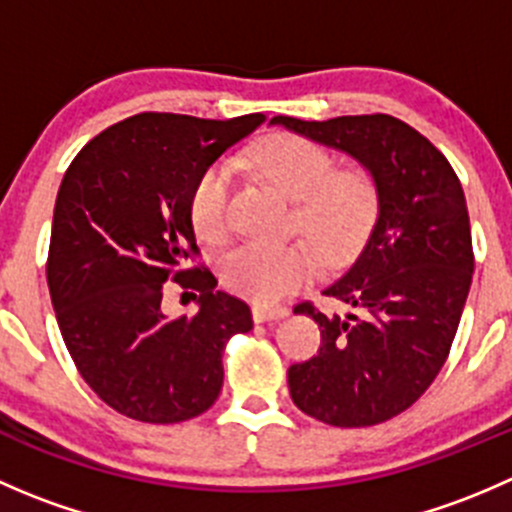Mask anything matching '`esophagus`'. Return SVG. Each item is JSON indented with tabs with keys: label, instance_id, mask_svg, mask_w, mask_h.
I'll use <instances>...</instances> for the list:
<instances>
[{
	"label": "esophagus",
	"instance_id": "obj_1",
	"mask_svg": "<svg viewBox=\"0 0 512 512\" xmlns=\"http://www.w3.org/2000/svg\"><path fill=\"white\" fill-rule=\"evenodd\" d=\"M289 309L287 307H267V304H255L252 307V317L255 322H272V319H282L287 317Z\"/></svg>",
	"mask_w": 512,
	"mask_h": 512
}]
</instances>
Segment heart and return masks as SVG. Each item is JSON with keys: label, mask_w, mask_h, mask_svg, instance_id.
Wrapping results in <instances>:
<instances>
[{"label": "heart", "mask_w": 512, "mask_h": 512, "mask_svg": "<svg viewBox=\"0 0 512 512\" xmlns=\"http://www.w3.org/2000/svg\"><path fill=\"white\" fill-rule=\"evenodd\" d=\"M252 165L294 200V227L309 237L329 262L354 255L379 215V185L361 165L337 168L334 156L304 136H270L250 153ZM230 168L213 163L190 193V220L208 242L230 232ZM319 270L307 242L267 245L242 242L220 260V280L230 292L260 304L280 302Z\"/></svg>", "instance_id": "1"}]
</instances>
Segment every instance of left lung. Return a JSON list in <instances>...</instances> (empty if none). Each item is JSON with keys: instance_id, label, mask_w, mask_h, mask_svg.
Listing matches in <instances>:
<instances>
[{"instance_id": "left-lung-1", "label": "left lung", "mask_w": 512, "mask_h": 512, "mask_svg": "<svg viewBox=\"0 0 512 512\" xmlns=\"http://www.w3.org/2000/svg\"><path fill=\"white\" fill-rule=\"evenodd\" d=\"M272 121L349 153L379 185L369 242L324 289L354 312L339 317L299 302L294 312L319 324L322 344L287 371L289 396L307 416L376 426L421 399L456 339L476 265L461 180L426 136L386 113Z\"/></svg>"}]
</instances>
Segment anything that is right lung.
<instances>
[{
  "label": "right lung",
  "instance_id": "add662e5",
  "mask_svg": "<svg viewBox=\"0 0 512 512\" xmlns=\"http://www.w3.org/2000/svg\"><path fill=\"white\" fill-rule=\"evenodd\" d=\"M262 113L208 121L138 113L91 138L71 160L54 205L51 304L81 379L103 404L143 423H180L223 389V352L252 329L242 299L215 289L190 220L205 168L250 136ZM198 291L195 318L162 314L164 282Z\"/></svg>",
  "mask_w": 512,
  "mask_h": 512
}]
</instances>
